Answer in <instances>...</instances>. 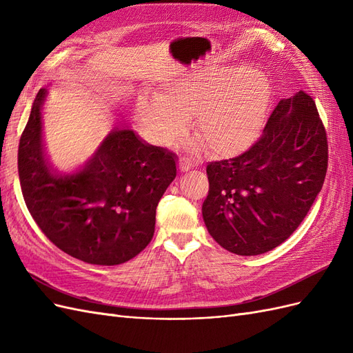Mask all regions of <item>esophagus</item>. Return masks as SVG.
Segmentation results:
<instances>
[{"mask_svg":"<svg viewBox=\"0 0 353 353\" xmlns=\"http://www.w3.org/2000/svg\"><path fill=\"white\" fill-rule=\"evenodd\" d=\"M178 168H179V170L181 172H188V170L193 168V163L190 162L188 159H185V157H179V160H178Z\"/></svg>","mask_w":353,"mask_h":353,"instance_id":"34e87169","label":"esophagus"}]
</instances>
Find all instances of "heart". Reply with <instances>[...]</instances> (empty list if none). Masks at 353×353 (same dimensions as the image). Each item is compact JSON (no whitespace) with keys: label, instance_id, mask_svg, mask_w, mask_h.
Here are the masks:
<instances>
[{"label":"heart","instance_id":"b5f03b06","mask_svg":"<svg viewBox=\"0 0 353 353\" xmlns=\"http://www.w3.org/2000/svg\"><path fill=\"white\" fill-rule=\"evenodd\" d=\"M271 103L265 74L241 66L201 69L165 83L153 101L138 105V119L150 140L172 144L190 131L216 157L241 154L262 130Z\"/></svg>","mask_w":353,"mask_h":353}]
</instances>
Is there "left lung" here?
Listing matches in <instances>:
<instances>
[{"instance_id": "8db88e82", "label": "left lung", "mask_w": 353, "mask_h": 353, "mask_svg": "<svg viewBox=\"0 0 353 353\" xmlns=\"http://www.w3.org/2000/svg\"><path fill=\"white\" fill-rule=\"evenodd\" d=\"M327 162L325 128L311 95L283 99L248 152L208 165L201 213L209 234L240 256L275 249L307 215Z\"/></svg>"}]
</instances>
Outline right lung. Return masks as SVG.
I'll list each match as a JSON object with an SVG mask.
<instances>
[{
    "label": "right lung",
    "mask_w": 353,
    "mask_h": 353,
    "mask_svg": "<svg viewBox=\"0 0 353 353\" xmlns=\"http://www.w3.org/2000/svg\"><path fill=\"white\" fill-rule=\"evenodd\" d=\"M39 90L20 137L17 168L26 206L60 250L92 265L128 262L152 241L156 208L176 176V159L116 128L73 172L48 162L42 140Z\"/></svg>",
    "instance_id": "obj_1"
}]
</instances>
